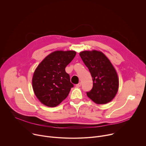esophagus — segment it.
<instances>
[{
	"mask_svg": "<svg viewBox=\"0 0 146 146\" xmlns=\"http://www.w3.org/2000/svg\"><path fill=\"white\" fill-rule=\"evenodd\" d=\"M76 87H81V82H79L78 84H76Z\"/></svg>",
	"mask_w": 146,
	"mask_h": 146,
	"instance_id": "obj_1",
	"label": "esophagus"
}]
</instances>
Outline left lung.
<instances>
[{
	"instance_id": "obj_1",
	"label": "left lung",
	"mask_w": 146,
	"mask_h": 146,
	"mask_svg": "<svg viewBox=\"0 0 146 146\" xmlns=\"http://www.w3.org/2000/svg\"><path fill=\"white\" fill-rule=\"evenodd\" d=\"M80 56L91 74L93 87L87 95L95 103L101 105L110 102L118 90L117 72L109 59L100 51H84Z\"/></svg>"
}]
</instances>
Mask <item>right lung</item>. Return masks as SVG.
Wrapping results in <instances>:
<instances>
[{
    "label": "right lung",
    "mask_w": 146,
    "mask_h": 146,
    "mask_svg": "<svg viewBox=\"0 0 146 146\" xmlns=\"http://www.w3.org/2000/svg\"><path fill=\"white\" fill-rule=\"evenodd\" d=\"M76 54L74 51H54L46 56L35 70L32 78L33 91L44 105L58 106L74 87L65 68Z\"/></svg>",
    "instance_id": "obj_1"
}]
</instances>
